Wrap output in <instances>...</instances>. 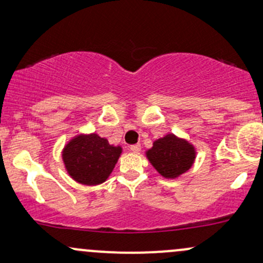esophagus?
I'll list each match as a JSON object with an SVG mask.
<instances>
[{"mask_svg":"<svg viewBox=\"0 0 263 263\" xmlns=\"http://www.w3.org/2000/svg\"><path fill=\"white\" fill-rule=\"evenodd\" d=\"M129 151L134 153H138L141 151V144H132V146H129Z\"/></svg>","mask_w":263,"mask_h":263,"instance_id":"obj_1","label":"esophagus"}]
</instances>
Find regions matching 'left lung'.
Returning <instances> with one entry per match:
<instances>
[{
    "instance_id": "8db88e82",
    "label": "left lung",
    "mask_w": 263,
    "mask_h": 263,
    "mask_svg": "<svg viewBox=\"0 0 263 263\" xmlns=\"http://www.w3.org/2000/svg\"><path fill=\"white\" fill-rule=\"evenodd\" d=\"M146 157L163 178L176 179L188 172L197 158V149L188 140L167 134L153 142Z\"/></svg>"
}]
</instances>
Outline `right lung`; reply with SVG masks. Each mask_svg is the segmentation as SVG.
Masks as SVG:
<instances>
[{"label": "right lung", "instance_id": "right-lung-1", "mask_svg": "<svg viewBox=\"0 0 263 263\" xmlns=\"http://www.w3.org/2000/svg\"><path fill=\"white\" fill-rule=\"evenodd\" d=\"M122 153L98 134H79L65 143L62 158L66 173L84 185H99L112 173Z\"/></svg>", "mask_w": 263, "mask_h": 263}]
</instances>
